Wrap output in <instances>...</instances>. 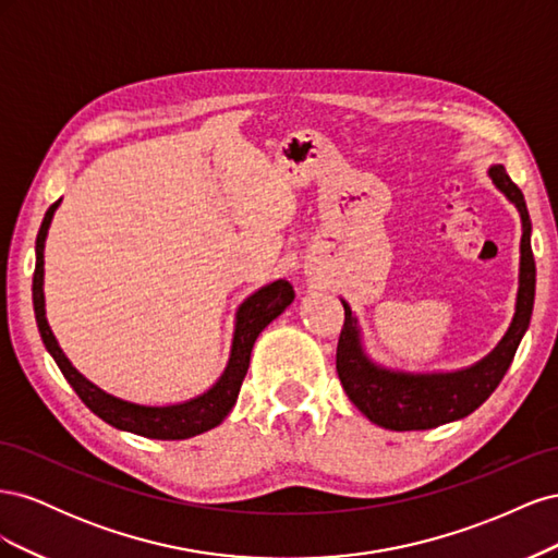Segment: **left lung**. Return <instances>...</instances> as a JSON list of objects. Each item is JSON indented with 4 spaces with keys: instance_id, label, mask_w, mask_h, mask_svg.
Instances as JSON below:
<instances>
[{
    "instance_id": "obj_1",
    "label": "left lung",
    "mask_w": 558,
    "mask_h": 558,
    "mask_svg": "<svg viewBox=\"0 0 558 558\" xmlns=\"http://www.w3.org/2000/svg\"><path fill=\"white\" fill-rule=\"evenodd\" d=\"M488 177L496 189L505 193L521 216V263H519V293L517 312L498 347L480 363L456 373H398L367 359L361 344L359 320L344 305V326L337 342V375L349 400L373 421L388 430H428L449 421L463 418L496 391V386L508 373L517 347L526 332L533 314L535 298V260L531 251V218L526 199L508 177L502 165L488 167Z\"/></svg>"
}]
</instances>
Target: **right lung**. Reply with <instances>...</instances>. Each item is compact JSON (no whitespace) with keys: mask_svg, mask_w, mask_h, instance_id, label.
Returning a JSON list of instances; mask_svg holds the SVG:
<instances>
[{"mask_svg":"<svg viewBox=\"0 0 558 558\" xmlns=\"http://www.w3.org/2000/svg\"><path fill=\"white\" fill-rule=\"evenodd\" d=\"M60 205V199L48 207L44 223L37 234V265H35V279H32V302H35V316L41 332V340L48 349L50 356L58 363L60 373L76 396L83 400L86 408L97 414L109 426L118 430H128L150 440H185L199 433H207L216 428L221 421L230 414V410L238 402L242 381L246 377L251 349L256 344L258 335L265 330L269 320H275L286 307L291 305L295 291L286 279H277L272 283L263 286L260 291L248 295L240 310L238 320H234V335H232V349L226 373L221 375L207 393H202L193 400H185L179 404H165V408H150V404H137L116 398L102 388L95 386L83 377L78 369L64 356L56 335L50 332L44 310V242L48 234V226L53 221V214Z\"/></svg>","mask_w":558,"mask_h":558,"instance_id":"obj_1","label":"right lung"}]
</instances>
